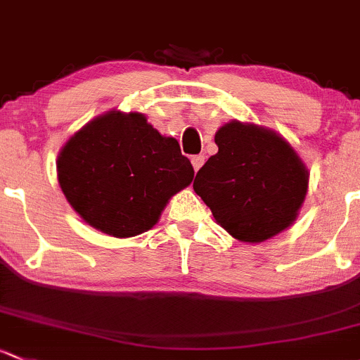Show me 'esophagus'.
<instances>
[{
	"label": "esophagus",
	"instance_id": "obj_1",
	"mask_svg": "<svg viewBox=\"0 0 360 360\" xmlns=\"http://www.w3.org/2000/svg\"><path fill=\"white\" fill-rule=\"evenodd\" d=\"M191 164H193V169L198 172V170L202 169V165L205 164V157H203V155H195V157L191 158Z\"/></svg>",
	"mask_w": 360,
	"mask_h": 360
}]
</instances>
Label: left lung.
I'll return each instance as SVG.
<instances>
[{"label":"left lung","mask_w":360,"mask_h":360,"mask_svg":"<svg viewBox=\"0 0 360 360\" xmlns=\"http://www.w3.org/2000/svg\"><path fill=\"white\" fill-rule=\"evenodd\" d=\"M215 145L219 151L193 183L215 222L243 243L288 229L309 190V169L293 146L276 131L240 120L219 127Z\"/></svg>","instance_id":"8db88e82"}]
</instances>
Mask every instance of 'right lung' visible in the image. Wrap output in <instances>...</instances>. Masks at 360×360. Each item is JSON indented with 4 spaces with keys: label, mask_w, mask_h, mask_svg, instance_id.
<instances>
[{
    "label": "right lung",
    "mask_w": 360,
    "mask_h": 360,
    "mask_svg": "<svg viewBox=\"0 0 360 360\" xmlns=\"http://www.w3.org/2000/svg\"><path fill=\"white\" fill-rule=\"evenodd\" d=\"M58 184L91 228L131 238L153 228L195 170L177 139L162 136L139 112L94 117L62 146Z\"/></svg>",
    "instance_id": "1"
}]
</instances>
